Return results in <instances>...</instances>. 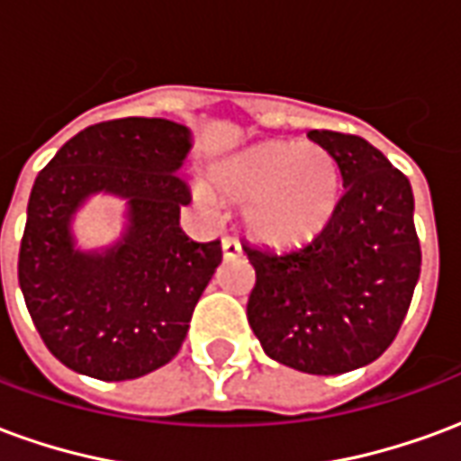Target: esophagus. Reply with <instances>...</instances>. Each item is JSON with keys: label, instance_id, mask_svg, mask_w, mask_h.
<instances>
[{"label": "esophagus", "instance_id": "obj_1", "mask_svg": "<svg viewBox=\"0 0 461 461\" xmlns=\"http://www.w3.org/2000/svg\"><path fill=\"white\" fill-rule=\"evenodd\" d=\"M221 254H224V259H237L241 254L240 241L234 240V237H224L221 240Z\"/></svg>", "mask_w": 461, "mask_h": 461}]
</instances>
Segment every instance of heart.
Listing matches in <instances>:
<instances>
[{
    "label": "heart",
    "mask_w": 461,
    "mask_h": 461,
    "mask_svg": "<svg viewBox=\"0 0 461 461\" xmlns=\"http://www.w3.org/2000/svg\"><path fill=\"white\" fill-rule=\"evenodd\" d=\"M212 192L244 202V224L261 241L299 244L316 237L339 204V165L316 142L267 140L214 165Z\"/></svg>",
    "instance_id": "1"
}]
</instances>
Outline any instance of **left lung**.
Wrapping results in <instances>:
<instances>
[{
	"label": "left lung",
	"instance_id": "obj_1",
	"mask_svg": "<svg viewBox=\"0 0 461 461\" xmlns=\"http://www.w3.org/2000/svg\"><path fill=\"white\" fill-rule=\"evenodd\" d=\"M309 138L333 155L343 194L329 224L303 247L241 244L257 271L247 319L281 366L339 375L373 363L395 340L422 251L405 175L357 135L311 131Z\"/></svg>",
	"mask_w": 461,
	"mask_h": 461
}]
</instances>
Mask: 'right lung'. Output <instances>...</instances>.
<instances>
[{
  "label": "right lung",
  "instance_id": "1",
  "mask_svg": "<svg viewBox=\"0 0 461 461\" xmlns=\"http://www.w3.org/2000/svg\"><path fill=\"white\" fill-rule=\"evenodd\" d=\"M190 148L180 122L118 118L74 135L36 177L19 286L46 348L81 375H148L187 336L221 261L220 241L200 244L180 230L190 192L177 170ZM98 191L126 200L129 227L113 248L84 252L70 220Z\"/></svg>",
  "mask_w": 461,
  "mask_h": 461
}]
</instances>
